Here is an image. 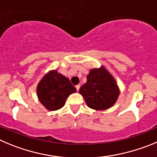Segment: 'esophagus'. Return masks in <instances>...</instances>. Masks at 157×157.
I'll return each mask as SVG.
<instances>
[{"label": "esophagus", "mask_w": 157, "mask_h": 157, "mask_svg": "<svg viewBox=\"0 0 157 157\" xmlns=\"http://www.w3.org/2000/svg\"><path fill=\"white\" fill-rule=\"evenodd\" d=\"M80 86L79 85V84H78V85H76V89H77V91H79V89H80Z\"/></svg>", "instance_id": "esophagus-1"}]
</instances>
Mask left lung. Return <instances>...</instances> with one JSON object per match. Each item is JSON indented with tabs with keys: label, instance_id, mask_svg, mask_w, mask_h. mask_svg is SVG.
Here are the masks:
<instances>
[{
	"label": "left lung",
	"instance_id": "obj_1",
	"mask_svg": "<svg viewBox=\"0 0 157 157\" xmlns=\"http://www.w3.org/2000/svg\"><path fill=\"white\" fill-rule=\"evenodd\" d=\"M89 108L105 110L117 102L120 88L115 78L105 66L90 70L87 82L79 90Z\"/></svg>",
	"mask_w": 157,
	"mask_h": 157
}]
</instances>
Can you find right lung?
Returning a JSON list of instances; mask_svg holds the SVG:
<instances>
[{
	"label": "right lung",
	"instance_id": "1",
	"mask_svg": "<svg viewBox=\"0 0 157 157\" xmlns=\"http://www.w3.org/2000/svg\"><path fill=\"white\" fill-rule=\"evenodd\" d=\"M76 91L70 80L56 70L45 73L36 86L38 100L49 111L64 106L67 98Z\"/></svg>",
	"mask_w": 157,
	"mask_h": 157
}]
</instances>
